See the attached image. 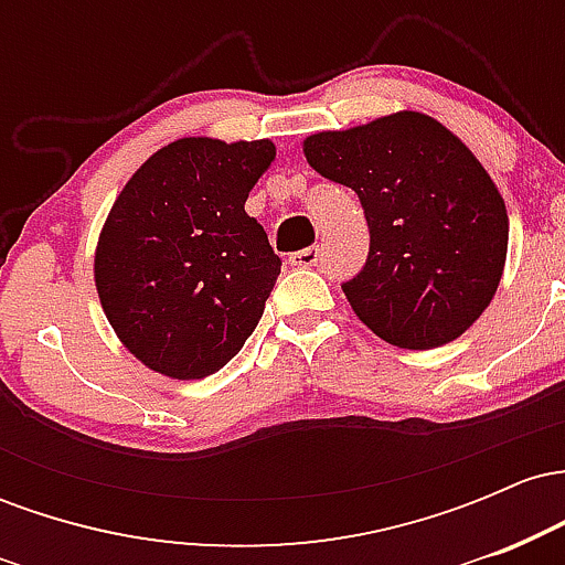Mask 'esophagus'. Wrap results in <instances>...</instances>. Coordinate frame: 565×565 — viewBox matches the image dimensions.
I'll return each mask as SVG.
<instances>
[{
    "label": "esophagus",
    "instance_id": "esophagus-1",
    "mask_svg": "<svg viewBox=\"0 0 565 565\" xmlns=\"http://www.w3.org/2000/svg\"><path fill=\"white\" fill-rule=\"evenodd\" d=\"M319 260H321L319 246H308V249H300L295 252V255H289V263L297 265V268H313V265H319Z\"/></svg>",
    "mask_w": 565,
    "mask_h": 565
}]
</instances>
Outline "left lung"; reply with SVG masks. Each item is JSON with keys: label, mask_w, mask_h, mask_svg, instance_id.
<instances>
[{"label": "left lung", "mask_w": 565, "mask_h": 565, "mask_svg": "<svg viewBox=\"0 0 565 565\" xmlns=\"http://www.w3.org/2000/svg\"><path fill=\"white\" fill-rule=\"evenodd\" d=\"M302 151L364 206L369 257L342 284L355 316L406 350L468 332L499 287L510 233L502 193L476 153L419 111L308 135Z\"/></svg>", "instance_id": "8db88e82"}]
</instances>
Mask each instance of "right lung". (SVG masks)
<instances>
[{"label": "right lung", "instance_id": "add662e5", "mask_svg": "<svg viewBox=\"0 0 565 565\" xmlns=\"http://www.w3.org/2000/svg\"><path fill=\"white\" fill-rule=\"evenodd\" d=\"M276 146L180 138L116 196L95 249L103 313L129 353L172 380H204L255 332L281 260L244 212Z\"/></svg>", "mask_w": 565, "mask_h": 565}]
</instances>
